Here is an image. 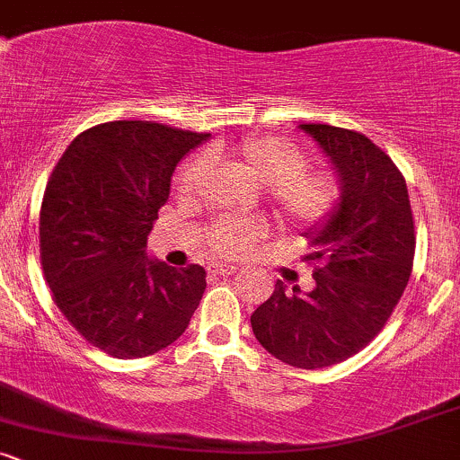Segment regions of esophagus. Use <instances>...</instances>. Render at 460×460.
Listing matches in <instances>:
<instances>
[{"mask_svg": "<svg viewBox=\"0 0 460 460\" xmlns=\"http://www.w3.org/2000/svg\"><path fill=\"white\" fill-rule=\"evenodd\" d=\"M208 272L218 274V277H226V274L237 272V266H229V263H209Z\"/></svg>", "mask_w": 460, "mask_h": 460, "instance_id": "1", "label": "esophagus"}]
</instances>
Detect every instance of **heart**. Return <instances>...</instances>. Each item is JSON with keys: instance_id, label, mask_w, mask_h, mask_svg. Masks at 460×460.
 Instances as JSON below:
<instances>
[{"instance_id": "heart-1", "label": "heart", "mask_w": 460, "mask_h": 460, "mask_svg": "<svg viewBox=\"0 0 460 460\" xmlns=\"http://www.w3.org/2000/svg\"><path fill=\"white\" fill-rule=\"evenodd\" d=\"M229 153L257 181L268 186V197L285 225L296 229H318L335 214L340 186L329 172L307 168V155L294 142L279 136H251L229 146ZM205 171L203 157L183 164L175 179L181 197L197 192ZM268 234L266 220L223 216L214 220L208 246L225 257L244 255Z\"/></svg>"}]
</instances>
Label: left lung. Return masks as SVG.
Listing matches in <instances>:
<instances>
[{
  "mask_svg": "<svg viewBox=\"0 0 460 460\" xmlns=\"http://www.w3.org/2000/svg\"><path fill=\"white\" fill-rule=\"evenodd\" d=\"M340 179L335 214L309 229L315 288L277 281L255 309L257 341L288 366L329 367L363 350L394 314L413 270L415 226L406 181L383 149L358 131L300 125Z\"/></svg>",
  "mask_w": 460,
  "mask_h": 460,
  "instance_id": "8db88e82",
  "label": "left lung"
}]
</instances>
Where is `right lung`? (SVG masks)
Here are the masks:
<instances>
[{"label":"right lung","mask_w":460,"mask_h":460,"mask_svg":"<svg viewBox=\"0 0 460 460\" xmlns=\"http://www.w3.org/2000/svg\"><path fill=\"white\" fill-rule=\"evenodd\" d=\"M209 134L153 120L82 131L58 160L40 205V263L58 309L116 358L171 346L205 292L200 266L149 260V237L175 166Z\"/></svg>","instance_id":"add662e5"}]
</instances>
